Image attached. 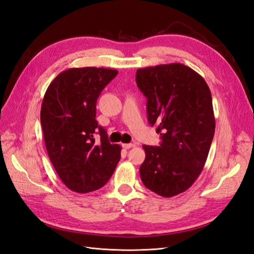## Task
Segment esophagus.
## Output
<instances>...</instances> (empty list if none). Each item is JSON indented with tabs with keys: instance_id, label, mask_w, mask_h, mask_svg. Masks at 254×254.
Returning a JSON list of instances; mask_svg holds the SVG:
<instances>
[{
	"instance_id": "34e87169",
	"label": "esophagus",
	"mask_w": 254,
	"mask_h": 254,
	"mask_svg": "<svg viewBox=\"0 0 254 254\" xmlns=\"http://www.w3.org/2000/svg\"><path fill=\"white\" fill-rule=\"evenodd\" d=\"M123 147H124L125 149H129V148H132L135 146V144H132V143H129V144H122Z\"/></svg>"
}]
</instances>
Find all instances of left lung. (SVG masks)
<instances>
[{
    "label": "left lung",
    "instance_id": "1",
    "mask_svg": "<svg viewBox=\"0 0 254 254\" xmlns=\"http://www.w3.org/2000/svg\"><path fill=\"white\" fill-rule=\"evenodd\" d=\"M136 84L147 98V115L160 146L144 145L142 182L162 197L190 189L200 175L215 132L212 95L205 80L181 64L139 68Z\"/></svg>",
    "mask_w": 254,
    "mask_h": 254
}]
</instances>
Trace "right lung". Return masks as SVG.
<instances>
[{"mask_svg":"<svg viewBox=\"0 0 254 254\" xmlns=\"http://www.w3.org/2000/svg\"><path fill=\"white\" fill-rule=\"evenodd\" d=\"M118 73L94 66L68 68L44 94L40 120L45 147L61 181L76 193L103 188L121 159L122 147L108 142L95 120L97 98Z\"/></svg>","mask_w":254,"mask_h":254,"instance_id":"obj_1","label":"right lung"}]
</instances>
